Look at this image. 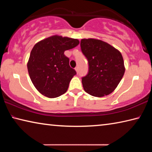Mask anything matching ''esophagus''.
Listing matches in <instances>:
<instances>
[{"label":"esophagus","instance_id":"34e87169","mask_svg":"<svg viewBox=\"0 0 152 152\" xmlns=\"http://www.w3.org/2000/svg\"><path fill=\"white\" fill-rule=\"evenodd\" d=\"M75 70L76 71V72L78 74V72H79V68H78V67H76V68H75Z\"/></svg>","mask_w":152,"mask_h":152}]
</instances>
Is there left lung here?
I'll return each instance as SVG.
<instances>
[{
  "mask_svg": "<svg viewBox=\"0 0 152 152\" xmlns=\"http://www.w3.org/2000/svg\"><path fill=\"white\" fill-rule=\"evenodd\" d=\"M80 48L88 64V74L82 78L84 91L97 97L110 94L125 73L121 53L109 43L94 39H82Z\"/></svg>",
  "mask_w": 152,
  "mask_h": 152,
  "instance_id": "obj_1",
  "label": "left lung"
}]
</instances>
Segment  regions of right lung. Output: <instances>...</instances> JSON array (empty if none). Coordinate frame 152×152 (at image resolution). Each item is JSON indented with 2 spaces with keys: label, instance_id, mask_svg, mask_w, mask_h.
<instances>
[{
  "label": "right lung",
  "instance_id": "add662e5",
  "mask_svg": "<svg viewBox=\"0 0 152 152\" xmlns=\"http://www.w3.org/2000/svg\"><path fill=\"white\" fill-rule=\"evenodd\" d=\"M79 41L54 35L38 42L30 53L27 69L33 85L49 98L65 93L76 72L69 65L64 51L75 48Z\"/></svg>",
  "mask_w": 152,
  "mask_h": 152
}]
</instances>
